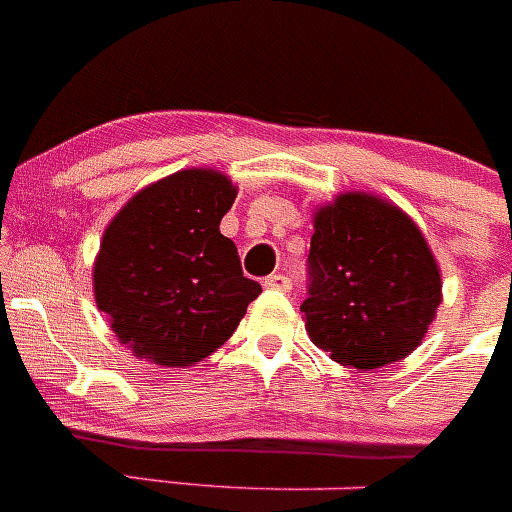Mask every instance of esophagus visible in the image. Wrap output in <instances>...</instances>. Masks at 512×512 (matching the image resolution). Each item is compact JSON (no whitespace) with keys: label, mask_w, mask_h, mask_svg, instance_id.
Instances as JSON below:
<instances>
[{"label":"esophagus","mask_w":512,"mask_h":512,"mask_svg":"<svg viewBox=\"0 0 512 512\" xmlns=\"http://www.w3.org/2000/svg\"><path fill=\"white\" fill-rule=\"evenodd\" d=\"M265 287L267 289H282V292H287V289L292 287V280H289L287 275H280V272H277V275L265 277Z\"/></svg>","instance_id":"esophagus-1"}]
</instances>
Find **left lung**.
<instances>
[{"label":"left lung","instance_id":"1","mask_svg":"<svg viewBox=\"0 0 512 512\" xmlns=\"http://www.w3.org/2000/svg\"><path fill=\"white\" fill-rule=\"evenodd\" d=\"M307 267L304 327L342 366L371 371L409 356L441 304L426 237L376 195L342 193L314 213Z\"/></svg>","mask_w":512,"mask_h":512}]
</instances>
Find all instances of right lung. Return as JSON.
<instances>
[{"instance_id": "obj_1", "label": "right lung", "mask_w": 512, "mask_h": 512, "mask_svg": "<svg viewBox=\"0 0 512 512\" xmlns=\"http://www.w3.org/2000/svg\"><path fill=\"white\" fill-rule=\"evenodd\" d=\"M235 195L218 170H180L133 195L108 223L94 265L96 304L138 359L158 366L205 359L262 292L220 232Z\"/></svg>"}]
</instances>
